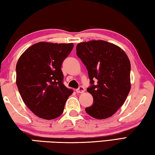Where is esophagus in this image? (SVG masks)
<instances>
[{"label": "esophagus", "instance_id": "34e87169", "mask_svg": "<svg viewBox=\"0 0 155 155\" xmlns=\"http://www.w3.org/2000/svg\"><path fill=\"white\" fill-rule=\"evenodd\" d=\"M77 93H83L85 91V88H84L83 86H79L78 89H77Z\"/></svg>", "mask_w": 155, "mask_h": 155}]
</instances>
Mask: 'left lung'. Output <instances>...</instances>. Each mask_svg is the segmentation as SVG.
Listing matches in <instances>:
<instances>
[{"label": "left lung", "mask_w": 155, "mask_h": 155, "mask_svg": "<svg viewBox=\"0 0 155 155\" xmlns=\"http://www.w3.org/2000/svg\"><path fill=\"white\" fill-rule=\"evenodd\" d=\"M77 55L87 70L91 85L87 91L94 98L86 113L99 120L112 116L124 104L130 90L127 55L120 47L103 40L78 44Z\"/></svg>", "instance_id": "1"}]
</instances>
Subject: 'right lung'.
Returning a JSON list of instances; mask_svg holds the SVG:
<instances>
[{"label": "right lung", "instance_id": "obj_1", "mask_svg": "<svg viewBox=\"0 0 155 155\" xmlns=\"http://www.w3.org/2000/svg\"><path fill=\"white\" fill-rule=\"evenodd\" d=\"M73 44L39 42L20 56L16 65V84L27 107L39 117L52 120L62 114L73 91L64 84L62 63Z\"/></svg>", "mask_w": 155, "mask_h": 155}]
</instances>
